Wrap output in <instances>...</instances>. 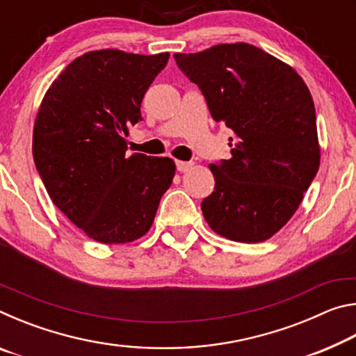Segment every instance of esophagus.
<instances>
[{
	"label": "esophagus",
	"instance_id": "obj_1",
	"mask_svg": "<svg viewBox=\"0 0 356 356\" xmlns=\"http://www.w3.org/2000/svg\"><path fill=\"white\" fill-rule=\"evenodd\" d=\"M176 166H177V171H180V172H186V171H190L191 168H193V163L191 161H176Z\"/></svg>",
	"mask_w": 356,
	"mask_h": 356
}]
</instances>
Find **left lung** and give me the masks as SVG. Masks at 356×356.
Instances as JSON below:
<instances>
[{
	"label": "left lung",
	"instance_id": "obj_1",
	"mask_svg": "<svg viewBox=\"0 0 356 356\" xmlns=\"http://www.w3.org/2000/svg\"><path fill=\"white\" fill-rule=\"evenodd\" d=\"M174 59L234 134L231 159L209 165L215 190L204 218L234 242H264L297 212L321 165L309 89L291 65L245 42Z\"/></svg>",
	"mask_w": 356,
	"mask_h": 356
}]
</instances>
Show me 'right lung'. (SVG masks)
<instances>
[{
    "mask_svg": "<svg viewBox=\"0 0 356 356\" xmlns=\"http://www.w3.org/2000/svg\"><path fill=\"white\" fill-rule=\"evenodd\" d=\"M170 53L95 50L74 59L48 88L35 116L33 156L51 201L95 242L129 243L152 226L176 165L127 156L129 127Z\"/></svg>",
    "mask_w": 356,
    "mask_h": 356,
    "instance_id": "add662e5",
    "label": "right lung"
}]
</instances>
